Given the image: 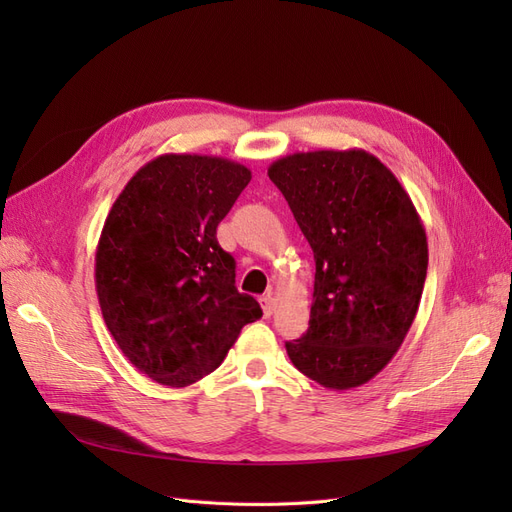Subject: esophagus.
<instances>
[{"label": "esophagus", "mask_w": 512, "mask_h": 512, "mask_svg": "<svg viewBox=\"0 0 512 512\" xmlns=\"http://www.w3.org/2000/svg\"><path fill=\"white\" fill-rule=\"evenodd\" d=\"M260 305H262V312H265V316L271 318L273 312H275V299H273V294H271V292L262 294V297H260Z\"/></svg>", "instance_id": "obj_1"}]
</instances>
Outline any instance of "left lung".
<instances>
[{
    "mask_svg": "<svg viewBox=\"0 0 512 512\" xmlns=\"http://www.w3.org/2000/svg\"><path fill=\"white\" fill-rule=\"evenodd\" d=\"M316 260L309 329L286 342L301 374L335 391L384 369L412 327L427 237L410 196L363 149L292 153L269 166Z\"/></svg>",
    "mask_w": 512,
    "mask_h": 512,
    "instance_id": "obj_1",
    "label": "left lung"
}]
</instances>
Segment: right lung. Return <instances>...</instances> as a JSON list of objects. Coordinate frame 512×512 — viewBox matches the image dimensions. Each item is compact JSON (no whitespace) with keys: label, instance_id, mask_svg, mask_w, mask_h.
<instances>
[{"label":"right lung","instance_id":"add662e5","mask_svg":"<svg viewBox=\"0 0 512 512\" xmlns=\"http://www.w3.org/2000/svg\"><path fill=\"white\" fill-rule=\"evenodd\" d=\"M224 158L166 153L128 181L96 250L106 329L128 361L164 386L218 369L245 324L262 316L235 286V258L215 232L250 183Z\"/></svg>","mask_w":512,"mask_h":512}]
</instances>
